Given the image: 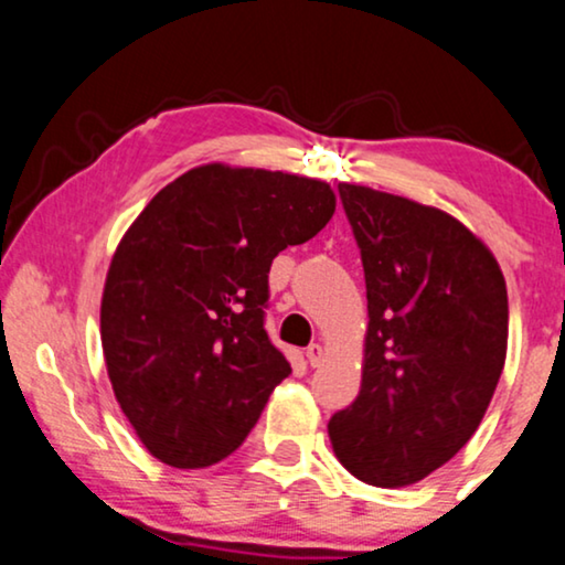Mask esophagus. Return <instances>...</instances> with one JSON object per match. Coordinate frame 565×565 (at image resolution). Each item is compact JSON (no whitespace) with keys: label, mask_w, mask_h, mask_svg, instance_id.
Wrapping results in <instances>:
<instances>
[{"label":"esophagus","mask_w":565,"mask_h":565,"mask_svg":"<svg viewBox=\"0 0 565 565\" xmlns=\"http://www.w3.org/2000/svg\"><path fill=\"white\" fill-rule=\"evenodd\" d=\"M323 347L321 343H310V347L306 349V359H308V364L310 366H321V362H323Z\"/></svg>","instance_id":"esophagus-1"}]
</instances>
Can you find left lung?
I'll use <instances>...</instances> for the list:
<instances>
[{"label":"left lung","mask_w":565,"mask_h":565,"mask_svg":"<svg viewBox=\"0 0 565 565\" xmlns=\"http://www.w3.org/2000/svg\"><path fill=\"white\" fill-rule=\"evenodd\" d=\"M362 249V390L329 420L343 469L407 487L461 451L500 382L507 285L484 242L436 206L339 183Z\"/></svg>","instance_id":"left-lung-1"}]
</instances>
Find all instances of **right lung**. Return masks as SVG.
I'll use <instances>...</instances> for the list:
<instances>
[{
    "mask_svg": "<svg viewBox=\"0 0 565 565\" xmlns=\"http://www.w3.org/2000/svg\"><path fill=\"white\" fill-rule=\"evenodd\" d=\"M337 211L316 178L209 162L168 183L121 236L102 296L114 397L175 469L234 454L290 364L265 331L273 259Z\"/></svg>",
    "mask_w": 565,
    "mask_h": 565,
    "instance_id": "add662e5",
    "label": "right lung"
}]
</instances>
